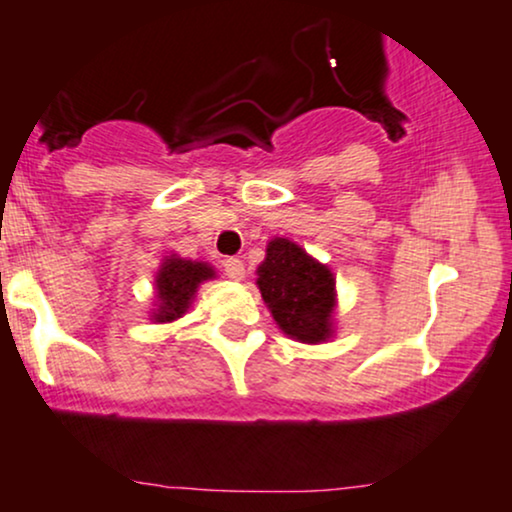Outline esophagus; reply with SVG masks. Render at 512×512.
I'll return each mask as SVG.
<instances>
[{
    "instance_id": "esophagus-1",
    "label": "esophagus",
    "mask_w": 512,
    "mask_h": 512,
    "mask_svg": "<svg viewBox=\"0 0 512 512\" xmlns=\"http://www.w3.org/2000/svg\"><path fill=\"white\" fill-rule=\"evenodd\" d=\"M223 272L228 274L230 279H242L245 277V265H242V260H238V257H225Z\"/></svg>"
}]
</instances>
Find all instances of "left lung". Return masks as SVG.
<instances>
[{"instance_id": "left-lung-1", "label": "left lung", "mask_w": 512, "mask_h": 512, "mask_svg": "<svg viewBox=\"0 0 512 512\" xmlns=\"http://www.w3.org/2000/svg\"><path fill=\"white\" fill-rule=\"evenodd\" d=\"M257 287L289 338L324 343L333 336L336 279L297 242L287 238L267 242L265 262L257 267Z\"/></svg>"}]
</instances>
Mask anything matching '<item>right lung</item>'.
<instances>
[{
    "label": "right lung",
    "mask_w": 512,
    "mask_h": 512,
    "mask_svg": "<svg viewBox=\"0 0 512 512\" xmlns=\"http://www.w3.org/2000/svg\"><path fill=\"white\" fill-rule=\"evenodd\" d=\"M215 270L208 262L184 260L179 255H169L161 262L154 287H157V309L152 311V319L157 324H171L181 319L196 297L198 287L206 279H213Z\"/></svg>",
    "instance_id": "1"
}]
</instances>
